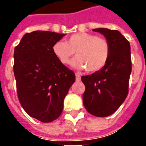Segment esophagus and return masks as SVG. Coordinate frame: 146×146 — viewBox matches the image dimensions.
<instances>
[{
  "mask_svg": "<svg viewBox=\"0 0 146 146\" xmlns=\"http://www.w3.org/2000/svg\"><path fill=\"white\" fill-rule=\"evenodd\" d=\"M75 75H76V80H77V81H80V76L78 73H76Z\"/></svg>",
  "mask_w": 146,
  "mask_h": 146,
  "instance_id": "obj_1",
  "label": "esophagus"
}]
</instances>
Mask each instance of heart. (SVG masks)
<instances>
[{
	"mask_svg": "<svg viewBox=\"0 0 146 146\" xmlns=\"http://www.w3.org/2000/svg\"><path fill=\"white\" fill-rule=\"evenodd\" d=\"M52 52L63 65L69 64L76 52L77 57L72 61V66L95 73L103 69L107 63L110 47L106 39L91 33H77L71 35L66 42H55L52 46Z\"/></svg>",
	"mask_w": 146,
	"mask_h": 146,
	"instance_id": "b5f03b06",
	"label": "heart"
}]
</instances>
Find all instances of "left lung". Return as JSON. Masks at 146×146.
<instances>
[{"label":"left lung","mask_w":146,"mask_h":146,"mask_svg":"<svg viewBox=\"0 0 146 146\" xmlns=\"http://www.w3.org/2000/svg\"><path fill=\"white\" fill-rule=\"evenodd\" d=\"M93 31L106 37L110 44V54L103 69L92 75L81 76L85 85L83 103L89 113L105 117L115 113L128 94L131 73V46L118 30L98 28Z\"/></svg>","instance_id":"1"}]
</instances>
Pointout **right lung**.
Wrapping results in <instances>:
<instances>
[{"label": "right lung", "mask_w": 146, "mask_h": 146, "mask_svg": "<svg viewBox=\"0 0 146 146\" xmlns=\"http://www.w3.org/2000/svg\"><path fill=\"white\" fill-rule=\"evenodd\" d=\"M66 34L50 31L26 33L14 51V74L19 100L31 117L40 122L56 119L76 76L52 52Z\"/></svg>", "instance_id": "1"}]
</instances>
